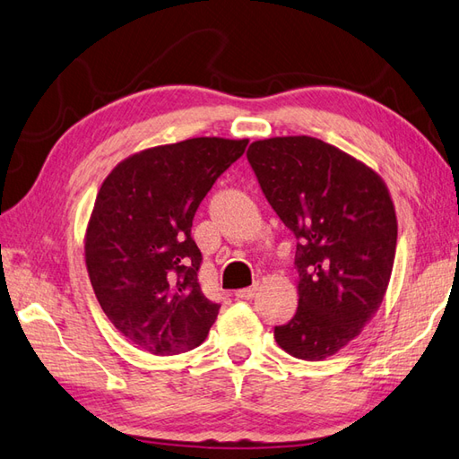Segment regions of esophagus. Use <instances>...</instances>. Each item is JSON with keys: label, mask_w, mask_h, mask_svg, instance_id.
Listing matches in <instances>:
<instances>
[{"label": "esophagus", "mask_w": 459, "mask_h": 459, "mask_svg": "<svg viewBox=\"0 0 459 459\" xmlns=\"http://www.w3.org/2000/svg\"><path fill=\"white\" fill-rule=\"evenodd\" d=\"M257 290H259L257 284H253V287H249V289H239V290H236V297L241 299V300H249V299L255 297Z\"/></svg>", "instance_id": "esophagus-1"}]
</instances>
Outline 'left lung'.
<instances>
[{
    "mask_svg": "<svg viewBox=\"0 0 459 459\" xmlns=\"http://www.w3.org/2000/svg\"><path fill=\"white\" fill-rule=\"evenodd\" d=\"M247 159L297 246L299 308L274 328L292 358L322 361L358 338L389 287L396 213L377 170L308 135L253 141Z\"/></svg>",
    "mask_w": 459,
    "mask_h": 459,
    "instance_id": "obj_1",
    "label": "left lung"
}]
</instances>
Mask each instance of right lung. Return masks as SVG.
<instances>
[{"mask_svg":"<svg viewBox=\"0 0 459 459\" xmlns=\"http://www.w3.org/2000/svg\"><path fill=\"white\" fill-rule=\"evenodd\" d=\"M249 139L195 137L157 145L111 169L91 208L86 269L111 324L152 355L196 348L220 304L198 282L202 253L190 228L204 196Z\"/></svg>","mask_w":459,"mask_h":459,"instance_id":"right-lung-1","label":"right lung"}]
</instances>
